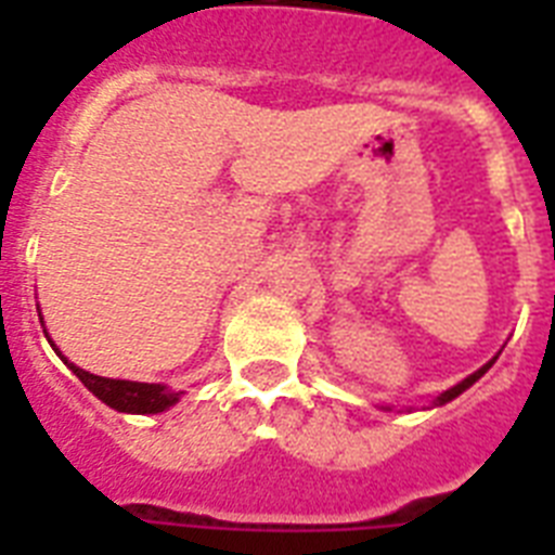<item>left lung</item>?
<instances>
[{"label":"left lung","instance_id":"8db88e82","mask_svg":"<svg viewBox=\"0 0 555 555\" xmlns=\"http://www.w3.org/2000/svg\"><path fill=\"white\" fill-rule=\"evenodd\" d=\"M499 354H501V351H499ZM499 354L492 357L490 363H483L481 369H478V371H473V374H469V377H464V379H461V383H455V386H452V388H447V391H440V395L435 397V400H431V405H447L449 400H455L457 395H464L466 388L473 386V383H478V379H481L483 374H487V371L492 369V363H495V360H499ZM379 409H383V412H391V409H395V405H388V403H386V405H379ZM403 412H412V405H403Z\"/></svg>","mask_w":555,"mask_h":555}]
</instances>
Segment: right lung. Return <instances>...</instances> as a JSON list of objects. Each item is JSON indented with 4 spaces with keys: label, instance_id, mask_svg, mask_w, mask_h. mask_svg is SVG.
<instances>
[{
    "label": "right lung",
    "instance_id": "add662e5",
    "mask_svg": "<svg viewBox=\"0 0 555 555\" xmlns=\"http://www.w3.org/2000/svg\"><path fill=\"white\" fill-rule=\"evenodd\" d=\"M42 322V317H39ZM48 337V334H46ZM51 348H54L56 354L63 357V351L54 346V339H48ZM63 363L82 379V386L89 388L91 395L103 400L106 405H112L115 412H126V414H158L167 412L169 405H176L181 400L184 391H172L164 383H138V379H112V377H98V374H91V371L80 369V365H74L68 357H63Z\"/></svg>",
    "mask_w": 555,
    "mask_h": 555
}]
</instances>
